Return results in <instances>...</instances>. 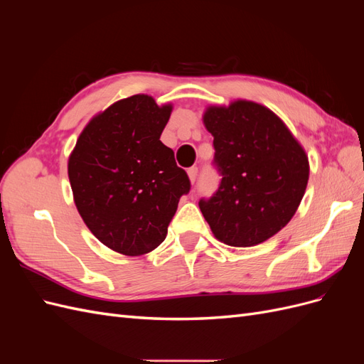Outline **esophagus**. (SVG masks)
Wrapping results in <instances>:
<instances>
[{
	"label": "esophagus",
	"instance_id": "obj_1",
	"mask_svg": "<svg viewBox=\"0 0 364 364\" xmlns=\"http://www.w3.org/2000/svg\"><path fill=\"white\" fill-rule=\"evenodd\" d=\"M197 174H199V168L197 167H191L188 168V176H190V181L194 183L196 179H197Z\"/></svg>",
	"mask_w": 364,
	"mask_h": 364
}]
</instances>
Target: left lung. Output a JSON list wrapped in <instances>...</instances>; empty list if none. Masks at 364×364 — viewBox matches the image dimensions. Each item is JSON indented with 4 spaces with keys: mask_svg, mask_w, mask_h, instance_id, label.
Here are the masks:
<instances>
[{
    "mask_svg": "<svg viewBox=\"0 0 364 364\" xmlns=\"http://www.w3.org/2000/svg\"><path fill=\"white\" fill-rule=\"evenodd\" d=\"M203 124L214 136L222 181L200 199V211L222 243L257 246L294 215L310 174L308 156L282 119L258 103L209 106Z\"/></svg>",
    "mask_w": 364,
    "mask_h": 364,
    "instance_id": "obj_1",
    "label": "left lung"
}]
</instances>
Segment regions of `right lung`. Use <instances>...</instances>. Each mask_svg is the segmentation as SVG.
<instances>
[{"instance_id": "1", "label": "right lung", "mask_w": 364, "mask_h": 364, "mask_svg": "<svg viewBox=\"0 0 364 364\" xmlns=\"http://www.w3.org/2000/svg\"><path fill=\"white\" fill-rule=\"evenodd\" d=\"M171 105L138 94L109 106L83 129L68 159L77 211L105 246L127 257L156 249L188 174L161 142Z\"/></svg>"}]
</instances>
